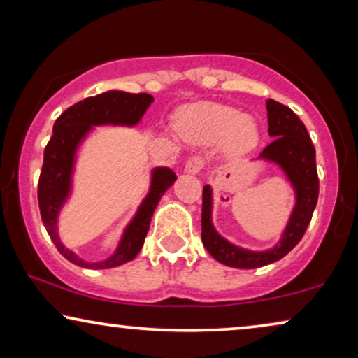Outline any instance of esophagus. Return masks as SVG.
I'll list each match as a JSON object with an SVG mask.
<instances>
[{"label":"esophagus","mask_w":358,"mask_h":358,"mask_svg":"<svg viewBox=\"0 0 358 358\" xmlns=\"http://www.w3.org/2000/svg\"><path fill=\"white\" fill-rule=\"evenodd\" d=\"M203 168V159L200 156H192V158L187 159V163L184 166V171L187 174H199Z\"/></svg>","instance_id":"obj_1"}]
</instances>
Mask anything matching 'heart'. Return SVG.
Returning a JSON list of instances; mask_svg holds the SVG:
<instances>
[{
  "label": "heart",
  "instance_id": "obj_1",
  "mask_svg": "<svg viewBox=\"0 0 358 358\" xmlns=\"http://www.w3.org/2000/svg\"><path fill=\"white\" fill-rule=\"evenodd\" d=\"M176 129L184 140L195 145L224 140L228 151L234 155L248 153L259 143V127L251 117L215 102L184 107L176 117Z\"/></svg>",
  "mask_w": 358,
  "mask_h": 358
}]
</instances>
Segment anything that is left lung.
Returning <instances> with one entry per match:
<instances>
[{"mask_svg":"<svg viewBox=\"0 0 358 358\" xmlns=\"http://www.w3.org/2000/svg\"><path fill=\"white\" fill-rule=\"evenodd\" d=\"M266 107L268 135L275 140L264 148L256 161H266L282 169L295 194V205H293L280 239L272 248L264 249V251H252V249L241 248L228 241L217 231L213 224V189L208 184L203 185L202 243L210 256L224 266L234 268H257L285 257L301 241L311 222L317 194H320L316 150L311 143L305 124L298 119L290 107L280 102L268 99Z\"/></svg>","mask_w":358,"mask_h":358,"instance_id":"8db88e82","label":"left lung"}]
</instances>
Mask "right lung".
<instances>
[{"mask_svg":"<svg viewBox=\"0 0 358 358\" xmlns=\"http://www.w3.org/2000/svg\"><path fill=\"white\" fill-rule=\"evenodd\" d=\"M153 101V96L146 92L131 94V92L110 90L76 102L55 120L53 135L43 151V166L38 179V208H41L43 227L58 252L75 266L85 268H112L134 261L143 248L156 205L178 179L168 166H156L151 169L148 192L141 200L134 217L127 223L115 251L109 257L96 262L85 261L63 244L58 233V218L73 194L78 153L85 140L96 130V127L138 125Z\"/></svg>","mask_w":358,"mask_h":358,"instance_id":"right-lung-1","label":"right lung"}]
</instances>
